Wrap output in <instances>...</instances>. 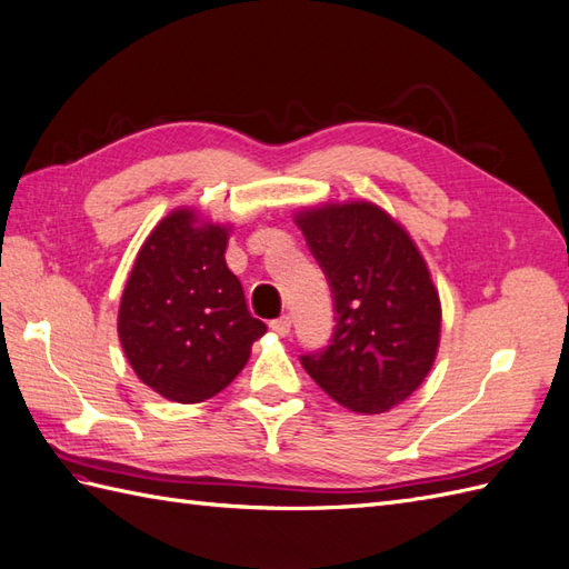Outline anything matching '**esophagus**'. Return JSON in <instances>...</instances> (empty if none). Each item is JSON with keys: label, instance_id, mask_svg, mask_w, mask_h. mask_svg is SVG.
<instances>
[{"label": "esophagus", "instance_id": "1", "mask_svg": "<svg viewBox=\"0 0 569 569\" xmlns=\"http://www.w3.org/2000/svg\"><path fill=\"white\" fill-rule=\"evenodd\" d=\"M270 328L277 332V336H289V330H292V318L289 316H280L274 318V321H270Z\"/></svg>", "mask_w": 569, "mask_h": 569}]
</instances>
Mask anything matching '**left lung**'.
Here are the masks:
<instances>
[{
	"instance_id": "left-lung-1",
	"label": "left lung",
	"mask_w": 569,
	"mask_h": 569,
	"mask_svg": "<svg viewBox=\"0 0 569 569\" xmlns=\"http://www.w3.org/2000/svg\"><path fill=\"white\" fill-rule=\"evenodd\" d=\"M297 224L330 284V345L301 355L321 389L352 412L379 415L418 391L435 365L439 295L408 231L371 202L301 210Z\"/></svg>"
}]
</instances>
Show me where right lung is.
I'll return each instance as SVG.
<instances>
[{
	"mask_svg": "<svg viewBox=\"0 0 569 569\" xmlns=\"http://www.w3.org/2000/svg\"><path fill=\"white\" fill-rule=\"evenodd\" d=\"M229 229L192 210L163 217L137 253L118 313L120 345L149 389L176 403L224 391L268 326L227 268Z\"/></svg>",
	"mask_w": 569,
	"mask_h": 569,
	"instance_id": "add662e5",
	"label": "right lung"
}]
</instances>
